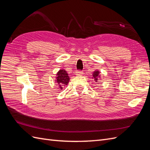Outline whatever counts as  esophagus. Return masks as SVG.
Instances as JSON below:
<instances>
[{
  "label": "esophagus",
  "mask_w": 150,
  "mask_h": 150,
  "mask_svg": "<svg viewBox=\"0 0 150 150\" xmlns=\"http://www.w3.org/2000/svg\"><path fill=\"white\" fill-rule=\"evenodd\" d=\"M76 73V75H82L83 74V72L81 71H77Z\"/></svg>",
  "instance_id": "34e87169"
}]
</instances>
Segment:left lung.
<instances>
[{"label": "left lung", "mask_w": 150, "mask_h": 150, "mask_svg": "<svg viewBox=\"0 0 150 150\" xmlns=\"http://www.w3.org/2000/svg\"><path fill=\"white\" fill-rule=\"evenodd\" d=\"M92 76H93L92 78L94 79L95 82H96V83H98V79H99V78H100V77H101L100 74H99V71L98 70L94 71Z\"/></svg>", "instance_id": "obj_1"}]
</instances>
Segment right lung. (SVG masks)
Instances as JSON below:
<instances>
[{
    "instance_id": "1",
    "label": "right lung",
    "mask_w": 150,
    "mask_h": 150,
    "mask_svg": "<svg viewBox=\"0 0 150 150\" xmlns=\"http://www.w3.org/2000/svg\"><path fill=\"white\" fill-rule=\"evenodd\" d=\"M69 78H70L68 76L67 72L66 70L60 69L57 72L55 82L59 86V88L62 90L63 88L65 87V86L67 85L70 79Z\"/></svg>"
}]
</instances>
